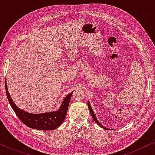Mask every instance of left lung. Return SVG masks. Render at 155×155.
Returning <instances> with one entry per match:
<instances>
[{
  "label": "left lung",
  "mask_w": 155,
  "mask_h": 155,
  "mask_svg": "<svg viewBox=\"0 0 155 155\" xmlns=\"http://www.w3.org/2000/svg\"><path fill=\"white\" fill-rule=\"evenodd\" d=\"M87 105H88V108H89V109H90V111L91 115H92V117L93 118V119L94 120V121L97 123V125H99V126H100L101 128H102L103 129H105V130H110V129L107 128H106V127H104V126H102V125H101V124H100V123H99V120H97V118L96 117V116H95V114H94V111H93L92 108V107H91L90 103V101H87Z\"/></svg>",
  "instance_id": "left-lung-1"
}]
</instances>
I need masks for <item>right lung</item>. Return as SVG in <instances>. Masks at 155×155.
Instances as JSON below:
<instances>
[{"label":"right lung","mask_w":155,"mask_h":155,"mask_svg":"<svg viewBox=\"0 0 155 155\" xmlns=\"http://www.w3.org/2000/svg\"><path fill=\"white\" fill-rule=\"evenodd\" d=\"M6 94L12 109L15 113L20 118V120L27 126L33 129L42 130H55L62 124L63 120L66 116L68 108L70 103V100L73 95V92L70 93L63 99L61 107L56 111L46 112L42 114H31L17 107L10 97L9 92L8 91L7 82L5 81Z\"/></svg>","instance_id":"right-lung-1"}]
</instances>
